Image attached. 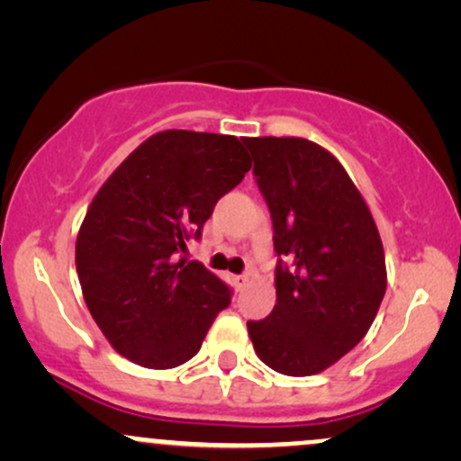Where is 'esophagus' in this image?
Returning <instances> with one entry per match:
<instances>
[{"mask_svg":"<svg viewBox=\"0 0 461 461\" xmlns=\"http://www.w3.org/2000/svg\"><path fill=\"white\" fill-rule=\"evenodd\" d=\"M247 284H249V275H236V277H234V285L238 290L245 288Z\"/></svg>","mask_w":461,"mask_h":461,"instance_id":"1","label":"esophagus"}]
</instances>
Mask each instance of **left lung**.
Listing matches in <instances>:
<instances>
[{
  "label": "left lung",
  "instance_id": "1",
  "mask_svg": "<svg viewBox=\"0 0 461 461\" xmlns=\"http://www.w3.org/2000/svg\"><path fill=\"white\" fill-rule=\"evenodd\" d=\"M273 219L277 303L247 330L290 377L322 373L366 336L385 294V256L366 201L336 156L297 136L245 139Z\"/></svg>",
  "mask_w": 461,
  "mask_h": 461
}]
</instances>
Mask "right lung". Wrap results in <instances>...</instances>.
<instances>
[{"mask_svg":"<svg viewBox=\"0 0 461 461\" xmlns=\"http://www.w3.org/2000/svg\"><path fill=\"white\" fill-rule=\"evenodd\" d=\"M251 160L236 136L164 130L97 190L76 240L84 301L116 353L145 368L197 356L230 288L179 258Z\"/></svg>","mask_w":461,"mask_h":461,"instance_id":"1","label":"right lung"}]
</instances>
